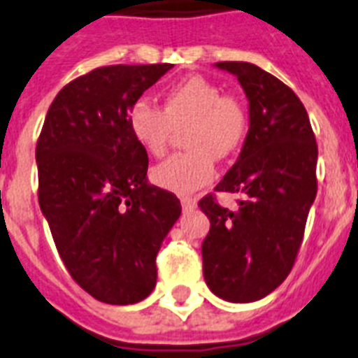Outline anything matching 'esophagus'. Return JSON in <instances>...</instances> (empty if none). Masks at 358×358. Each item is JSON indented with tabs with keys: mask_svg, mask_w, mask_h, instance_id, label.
<instances>
[{
	"mask_svg": "<svg viewBox=\"0 0 358 358\" xmlns=\"http://www.w3.org/2000/svg\"><path fill=\"white\" fill-rule=\"evenodd\" d=\"M181 206H182V210H185V212H192V210L197 206V201L192 199V197H182Z\"/></svg>",
	"mask_w": 358,
	"mask_h": 358,
	"instance_id": "1",
	"label": "esophagus"
}]
</instances>
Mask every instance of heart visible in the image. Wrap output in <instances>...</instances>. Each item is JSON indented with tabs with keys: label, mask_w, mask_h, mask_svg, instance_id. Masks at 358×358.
<instances>
[{
	"label": "heart",
	"mask_w": 358,
	"mask_h": 358,
	"mask_svg": "<svg viewBox=\"0 0 358 358\" xmlns=\"http://www.w3.org/2000/svg\"><path fill=\"white\" fill-rule=\"evenodd\" d=\"M128 127L152 155L164 154L173 128L188 127V152L172 155L152 170V179L163 190L188 195L215 177L213 157H231L241 148L248 132V115L221 87L203 76H192L164 92L163 108L137 99L128 110Z\"/></svg>",
	"instance_id": "b5f03b06"
}]
</instances>
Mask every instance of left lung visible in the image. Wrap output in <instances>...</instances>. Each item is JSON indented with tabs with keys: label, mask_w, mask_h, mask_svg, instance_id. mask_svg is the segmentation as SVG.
<instances>
[{
	"label": "left lung",
	"mask_w": 358,
	"mask_h": 358,
	"mask_svg": "<svg viewBox=\"0 0 358 358\" xmlns=\"http://www.w3.org/2000/svg\"><path fill=\"white\" fill-rule=\"evenodd\" d=\"M237 78L248 99V134L217 192L243 194L231 212L212 195L199 201L210 219L203 241L208 288L228 302L266 297L292 271L317 195V143L295 92L257 65L215 63Z\"/></svg>",
	"instance_id": "obj_1"
}]
</instances>
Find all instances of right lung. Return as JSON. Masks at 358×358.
Returning a JSON list of instances; mask_svg holds the SVG:
<instances>
[{
  "label": "right lung",
  "mask_w": 358,
  "mask_h": 358,
  "mask_svg": "<svg viewBox=\"0 0 358 358\" xmlns=\"http://www.w3.org/2000/svg\"><path fill=\"white\" fill-rule=\"evenodd\" d=\"M173 65H112L74 79L52 101L36 146L39 206L72 279L106 304L155 288V257L181 215L150 185L148 155L128 110Z\"/></svg>",
  "instance_id": "right-lung-1"
}]
</instances>
